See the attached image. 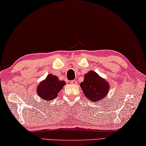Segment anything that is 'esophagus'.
Wrapping results in <instances>:
<instances>
[{
	"instance_id": "obj_1",
	"label": "esophagus",
	"mask_w": 146,
	"mask_h": 146,
	"mask_svg": "<svg viewBox=\"0 0 146 146\" xmlns=\"http://www.w3.org/2000/svg\"><path fill=\"white\" fill-rule=\"evenodd\" d=\"M70 83L71 84H77V80H72L70 81Z\"/></svg>"
}]
</instances>
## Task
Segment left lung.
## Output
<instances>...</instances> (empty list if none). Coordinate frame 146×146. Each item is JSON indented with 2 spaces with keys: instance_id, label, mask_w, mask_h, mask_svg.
<instances>
[{
  "instance_id": "1",
  "label": "left lung",
  "mask_w": 146,
  "mask_h": 146,
  "mask_svg": "<svg viewBox=\"0 0 146 146\" xmlns=\"http://www.w3.org/2000/svg\"><path fill=\"white\" fill-rule=\"evenodd\" d=\"M80 87L84 96L90 101L96 103L105 99L109 90L108 83L93 71L84 75V81L81 82Z\"/></svg>"
}]
</instances>
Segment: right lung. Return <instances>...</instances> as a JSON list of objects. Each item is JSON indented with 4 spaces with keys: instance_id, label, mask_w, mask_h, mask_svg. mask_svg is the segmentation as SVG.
I'll use <instances>...</instances> for the list:
<instances>
[{
    "instance_id": "obj_1",
    "label": "right lung",
    "mask_w": 146,
    "mask_h": 146,
    "mask_svg": "<svg viewBox=\"0 0 146 146\" xmlns=\"http://www.w3.org/2000/svg\"><path fill=\"white\" fill-rule=\"evenodd\" d=\"M66 82L60 80L56 76L49 74L45 80L40 82L37 88V94L41 98L46 101H51L58 96Z\"/></svg>"
}]
</instances>
